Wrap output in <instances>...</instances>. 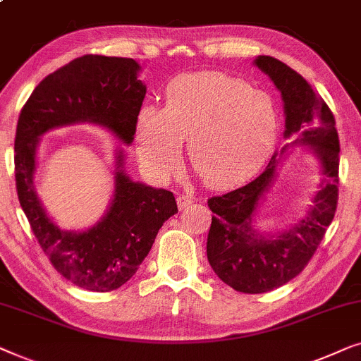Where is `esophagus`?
Segmentation results:
<instances>
[{"instance_id": "34e87169", "label": "esophagus", "mask_w": 361, "mask_h": 361, "mask_svg": "<svg viewBox=\"0 0 361 361\" xmlns=\"http://www.w3.org/2000/svg\"><path fill=\"white\" fill-rule=\"evenodd\" d=\"M192 202H194V197H190V195H179V197H177V207H179V210L189 209V207L192 205Z\"/></svg>"}]
</instances>
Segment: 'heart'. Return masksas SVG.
Returning a JSON list of instances; mask_svg holds the SVG:
<instances>
[{
    "label": "heart",
    "instance_id": "b5f03b06",
    "mask_svg": "<svg viewBox=\"0 0 361 361\" xmlns=\"http://www.w3.org/2000/svg\"><path fill=\"white\" fill-rule=\"evenodd\" d=\"M278 128L269 93L219 72L182 73L167 83L164 106L145 103L137 110V159L152 180L167 182L180 169L187 140L199 176L228 189L263 167Z\"/></svg>",
    "mask_w": 361,
    "mask_h": 361
}]
</instances>
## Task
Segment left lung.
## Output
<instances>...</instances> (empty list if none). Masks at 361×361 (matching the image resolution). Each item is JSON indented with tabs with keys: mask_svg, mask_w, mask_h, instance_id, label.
<instances>
[{
	"mask_svg": "<svg viewBox=\"0 0 361 361\" xmlns=\"http://www.w3.org/2000/svg\"><path fill=\"white\" fill-rule=\"evenodd\" d=\"M271 78L284 103V137L290 141L276 151L261 174L240 189L209 200L214 212L207 238V258L215 274L230 288L261 294L289 283L312 258L338 200V135L335 118L302 75L269 56L253 61ZM290 145H307L319 162V189L298 224L281 232H259L255 215L274 183L280 156Z\"/></svg>",
	"mask_w": 361,
	"mask_h": 361,
	"instance_id": "1",
	"label": "left lung"
}]
</instances>
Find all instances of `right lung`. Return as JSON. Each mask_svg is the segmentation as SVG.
I'll return each mask as SVG.
<instances>
[{
    "instance_id": "obj_1",
    "label": "right lung",
    "mask_w": 361,
    "mask_h": 361,
    "mask_svg": "<svg viewBox=\"0 0 361 361\" xmlns=\"http://www.w3.org/2000/svg\"><path fill=\"white\" fill-rule=\"evenodd\" d=\"M141 66L133 59L83 56L47 75L21 110L14 140L19 204L59 273L78 288L108 293L136 274L166 220L177 214L174 194L135 182L125 172V149L116 150L114 195L90 229L63 231L43 209L33 174L40 136L62 126L105 127L125 146L135 140L136 113L146 95Z\"/></svg>"
}]
</instances>
